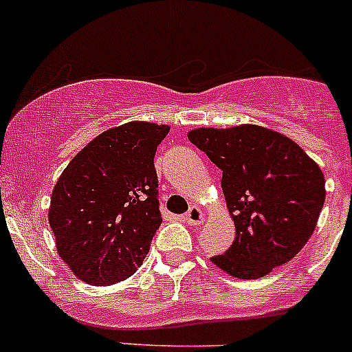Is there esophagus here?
Returning <instances> with one entry per match:
<instances>
[{"label":"esophagus","mask_w":352,"mask_h":352,"mask_svg":"<svg viewBox=\"0 0 352 352\" xmlns=\"http://www.w3.org/2000/svg\"><path fill=\"white\" fill-rule=\"evenodd\" d=\"M184 221H186L187 225H201V223L204 221V212H202L197 206H192V208L187 211V214L184 216Z\"/></svg>","instance_id":"esophagus-1"}]
</instances>
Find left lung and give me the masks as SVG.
<instances>
[{
    "mask_svg": "<svg viewBox=\"0 0 352 352\" xmlns=\"http://www.w3.org/2000/svg\"><path fill=\"white\" fill-rule=\"evenodd\" d=\"M189 141L223 172L235 240L211 257L239 279H258L286 264L310 240L325 201L320 166L293 140L267 127H199Z\"/></svg>",
    "mask_w": 352,
    "mask_h": 352,
    "instance_id": "left-lung-1",
    "label": "left lung"
}]
</instances>
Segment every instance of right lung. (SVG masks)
<instances>
[{"mask_svg": "<svg viewBox=\"0 0 352 352\" xmlns=\"http://www.w3.org/2000/svg\"><path fill=\"white\" fill-rule=\"evenodd\" d=\"M170 127L133 120L98 134L63 170L49 208L56 248L81 281L134 274L162 225L155 153Z\"/></svg>", "mask_w": 352, "mask_h": 352, "instance_id": "obj_1", "label": "right lung"}]
</instances>
